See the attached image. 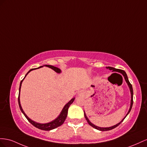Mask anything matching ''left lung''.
I'll return each instance as SVG.
<instances>
[{
	"label": "left lung",
	"mask_w": 147,
	"mask_h": 147,
	"mask_svg": "<svg viewBox=\"0 0 147 147\" xmlns=\"http://www.w3.org/2000/svg\"><path fill=\"white\" fill-rule=\"evenodd\" d=\"M107 69H109L110 70H112L113 71H116V72L120 73H121V74H122L123 75V76L124 77V79H125V81H126V82L127 83V84H128V86H129V87L130 90H131V106H130L129 110V111H128V113H127V114L126 115V116H125L124 117V119H123L122 121H121L120 123H119L118 124H116V125H113V126H111V127H98V126H97V125H95L93 124L92 123H91L90 122V121L89 120V119L87 118V117L86 116V114H85V113H84V116H85V118H86V120H87V123H89V124L90 125H91L92 127H94L95 129H98V130H99V131H110V130L113 129H115V127H116L117 126H118V125H119L121 123L123 122V120L125 119V117H126L127 115L130 113V111H131V109H132V105H133V89H132V86L131 84L130 83V82L129 81V79H128L127 76V74H126V73H125V71H124V70L119 69H116V68H113V67H110V66L107 67Z\"/></svg>",
	"instance_id": "1"
}]
</instances>
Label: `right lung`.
Instances as JSON below:
<instances>
[{"mask_svg":"<svg viewBox=\"0 0 147 147\" xmlns=\"http://www.w3.org/2000/svg\"><path fill=\"white\" fill-rule=\"evenodd\" d=\"M45 66H47L49 67V68L52 69L53 70H54L55 71V72L58 73H60L61 72V70L57 68V67H55L53 66H52V65H46ZM42 67H43V66H40L39 68H42ZM34 69H31L29 70L28 72L27 73V74H26V76H25V77L26 76V75L30 72L31 71ZM24 77V78H25ZM24 78H23V79H24ZM23 80L21 81L20 82V89H19V95H18V104H19V107H20V108L21 111H22V112L23 113V115H24V116L26 117V119H28V121H29V123H30L31 124H32L34 126H35L36 127L38 128L39 129H41V130H44V131H50V130H52V129H55L58 127L60 126L61 125H62L63 124V123L65 122V121L66 118V116H67V115H68V108L69 107V106L71 105V104H72L73 102H74V98L71 99L70 101L67 103L66 105L64 107V108H63V110L60 113V115H59V116L58 117V118L55 119L54 121H52V122L50 123H46V124H40V123H36L34 122V121H32L31 119H29L28 117L26 116V115L25 114L24 112L23 111V109L22 108V106H21V104H20V89H21V86H22V82L23 81Z\"/></svg>","mask_w":147,"mask_h":147,"instance_id":"obj_1","label":"right lung"}]
</instances>
